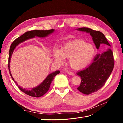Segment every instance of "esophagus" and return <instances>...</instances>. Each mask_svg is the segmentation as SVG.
I'll return each instance as SVG.
<instances>
[{"label": "esophagus", "mask_w": 123, "mask_h": 123, "mask_svg": "<svg viewBox=\"0 0 123 123\" xmlns=\"http://www.w3.org/2000/svg\"><path fill=\"white\" fill-rule=\"evenodd\" d=\"M67 73L68 74H69V75H72V76H74V75H75V74H74V73H73V72H71V71H67Z\"/></svg>", "instance_id": "34e87169"}]
</instances>
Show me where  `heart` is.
<instances>
[{"mask_svg": "<svg viewBox=\"0 0 123 123\" xmlns=\"http://www.w3.org/2000/svg\"><path fill=\"white\" fill-rule=\"evenodd\" d=\"M94 53V47L82 40L72 41L66 43L62 50L55 48L53 51L56 61L63 63L65 58H69L70 66L75 70L85 68L91 61Z\"/></svg>", "mask_w": 123, "mask_h": 123, "instance_id": "b5f03b06", "label": "heart"}]
</instances>
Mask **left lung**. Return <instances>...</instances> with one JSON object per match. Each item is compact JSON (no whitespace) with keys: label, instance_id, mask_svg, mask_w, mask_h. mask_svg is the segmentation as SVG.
<instances>
[{"label":"left lung","instance_id":"1","mask_svg":"<svg viewBox=\"0 0 123 123\" xmlns=\"http://www.w3.org/2000/svg\"><path fill=\"white\" fill-rule=\"evenodd\" d=\"M77 30L90 33L98 49L101 46L104 48L110 46L102 32L85 27ZM93 61L88 67L76 73L81 79L80 86L77 89L85 94L88 95L97 91L105 84L114 65L112 50L108 48L103 52L96 54Z\"/></svg>","mask_w":123,"mask_h":123}]
</instances>
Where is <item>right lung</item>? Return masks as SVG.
<instances>
[{
    "instance_id": "right-lung-1",
    "label": "right lung",
    "mask_w": 123,
    "mask_h": 123,
    "mask_svg": "<svg viewBox=\"0 0 123 123\" xmlns=\"http://www.w3.org/2000/svg\"><path fill=\"white\" fill-rule=\"evenodd\" d=\"M54 31L53 29L49 30H31L30 31H28L25 32L23 35H22L19 37H18L15 40L14 42L11 44L10 48V51H9V61H8V67H9V71L10 75L12 77V80L13 81H15V83L17 85V87H18L20 90L23 92L24 93L28 95H29L30 96H32V97H36V98H39L43 95L44 94H46L48 92V91L49 90L52 81L54 77L58 74L60 71H56L55 72L52 73L48 75L46 79L44 80L43 82L40 84L36 88H33L31 90H25V89H23L19 87L18 84L16 83V81L14 80L13 77H12L11 73L10 72V62L11 56L12 55V53L13 52V51L14 50L15 47L18 45V44L20 43L24 42V41L27 40L29 38H31L34 37L35 36L40 37H46L49 34H51Z\"/></svg>"
}]
</instances>
